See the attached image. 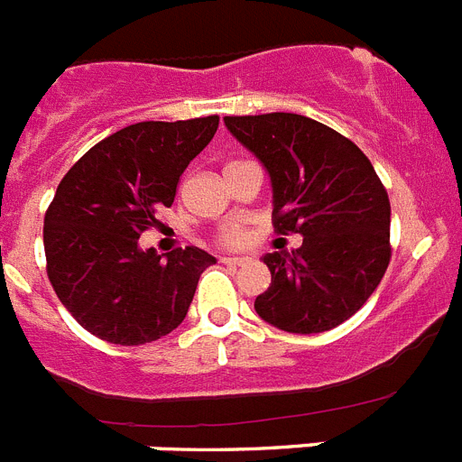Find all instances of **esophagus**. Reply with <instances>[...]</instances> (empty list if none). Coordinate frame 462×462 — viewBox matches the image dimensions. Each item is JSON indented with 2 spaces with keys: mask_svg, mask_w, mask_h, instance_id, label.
<instances>
[{
  "mask_svg": "<svg viewBox=\"0 0 462 462\" xmlns=\"http://www.w3.org/2000/svg\"><path fill=\"white\" fill-rule=\"evenodd\" d=\"M222 263H226V266H247L250 259H243V256H222Z\"/></svg>",
  "mask_w": 462,
  "mask_h": 462,
  "instance_id": "1",
  "label": "esophagus"
}]
</instances>
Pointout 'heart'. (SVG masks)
<instances>
[{
  "label": "heart",
  "instance_id": "1",
  "mask_svg": "<svg viewBox=\"0 0 462 462\" xmlns=\"http://www.w3.org/2000/svg\"><path fill=\"white\" fill-rule=\"evenodd\" d=\"M217 240L224 247H240V245L247 243V228L243 224H226V226L219 228Z\"/></svg>",
  "mask_w": 462,
  "mask_h": 462
}]
</instances>
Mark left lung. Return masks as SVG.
I'll use <instances>...</instances> for the list:
<instances>
[{
	"label": "left lung",
	"instance_id": "obj_1",
	"mask_svg": "<svg viewBox=\"0 0 462 462\" xmlns=\"http://www.w3.org/2000/svg\"><path fill=\"white\" fill-rule=\"evenodd\" d=\"M266 166L273 224L300 234L293 252L263 256L271 287L261 319L287 333H324L373 296L391 261V203L370 159L336 129L296 113L224 117Z\"/></svg>",
	"mask_w": 462,
	"mask_h": 462
}]
</instances>
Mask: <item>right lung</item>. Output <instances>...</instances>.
I'll use <instances>...</instances> for the list:
<instances>
[{
  "label": "right lung",
  "mask_w": 462,
  "mask_h": 462,
  "mask_svg": "<svg viewBox=\"0 0 462 462\" xmlns=\"http://www.w3.org/2000/svg\"><path fill=\"white\" fill-rule=\"evenodd\" d=\"M219 117L138 122L69 169L43 219L46 271L71 317L113 345H145L178 328L215 256L178 247L166 259L138 238L171 208L178 180Z\"/></svg>",
  "instance_id": "right-lung-1"
}]
</instances>
